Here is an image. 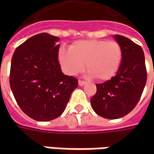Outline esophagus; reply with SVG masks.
Returning <instances> with one entry per match:
<instances>
[{"mask_svg":"<svg viewBox=\"0 0 154 154\" xmlns=\"http://www.w3.org/2000/svg\"><path fill=\"white\" fill-rule=\"evenodd\" d=\"M86 83H87V82H84V81H81V80L78 81V84H79V86H81V87L84 86Z\"/></svg>","mask_w":154,"mask_h":154,"instance_id":"34e87169","label":"esophagus"}]
</instances>
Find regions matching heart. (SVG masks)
I'll return each mask as SVG.
<instances>
[{
  "label": "heart",
  "mask_w": 154,
  "mask_h": 154,
  "mask_svg": "<svg viewBox=\"0 0 154 154\" xmlns=\"http://www.w3.org/2000/svg\"><path fill=\"white\" fill-rule=\"evenodd\" d=\"M123 57L122 48L116 41L89 39L74 42L67 49L61 48L57 58L64 72L73 76L86 67L91 77L106 81L115 76Z\"/></svg>",
  "instance_id": "b5f03b06"
}]
</instances>
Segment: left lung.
<instances>
[{
    "instance_id": "obj_1",
    "label": "left lung",
    "mask_w": 154,
    "mask_h": 154,
    "mask_svg": "<svg viewBox=\"0 0 154 154\" xmlns=\"http://www.w3.org/2000/svg\"><path fill=\"white\" fill-rule=\"evenodd\" d=\"M123 50V57L116 76L97 84V93L91 99L94 111L103 118L115 119L129 114L141 97L147 81L142 48L122 35L114 36Z\"/></svg>"
}]
</instances>
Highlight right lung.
Instances as JSON below:
<instances>
[{
	"label": "right lung",
	"mask_w": 154,
	"mask_h": 154,
	"mask_svg": "<svg viewBox=\"0 0 154 154\" xmlns=\"http://www.w3.org/2000/svg\"><path fill=\"white\" fill-rule=\"evenodd\" d=\"M59 38L41 33L16 48L11 65L10 85L24 113L37 121L60 116L77 78L63 73L57 59Z\"/></svg>",
	"instance_id": "1"
}]
</instances>
